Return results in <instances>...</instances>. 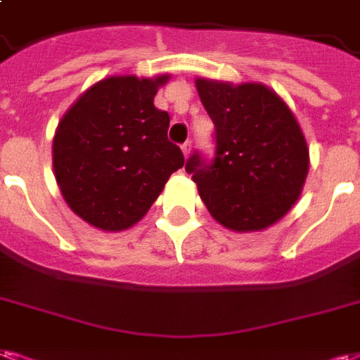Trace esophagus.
<instances>
[{
	"label": "esophagus",
	"mask_w": 360,
	"mask_h": 360,
	"mask_svg": "<svg viewBox=\"0 0 360 360\" xmlns=\"http://www.w3.org/2000/svg\"><path fill=\"white\" fill-rule=\"evenodd\" d=\"M191 141H187V143H183L181 145V150H183V154H185V158H188V154H191Z\"/></svg>",
	"instance_id": "1"
}]
</instances>
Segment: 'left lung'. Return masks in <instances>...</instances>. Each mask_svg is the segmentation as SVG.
Instances as JSON below:
<instances>
[{"mask_svg": "<svg viewBox=\"0 0 360 360\" xmlns=\"http://www.w3.org/2000/svg\"><path fill=\"white\" fill-rule=\"evenodd\" d=\"M196 89L215 126V154L187 160L207 212L223 227L250 233L282 219L302 194L309 148L286 103L262 84L198 78Z\"/></svg>", "mask_w": 360, "mask_h": 360, "instance_id": "obj_1", "label": "left lung"}]
</instances>
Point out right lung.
<instances>
[{"label":"right lung","instance_id":"1","mask_svg":"<svg viewBox=\"0 0 360 360\" xmlns=\"http://www.w3.org/2000/svg\"><path fill=\"white\" fill-rule=\"evenodd\" d=\"M167 79L169 74L101 79L58 122L53 139L58 188L93 227H133L185 164L179 146L167 139L169 114L154 106Z\"/></svg>","mask_w":360,"mask_h":360}]
</instances>
